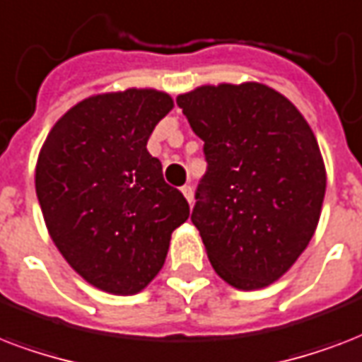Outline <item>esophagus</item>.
<instances>
[{
    "label": "esophagus",
    "instance_id": "esophagus-1",
    "mask_svg": "<svg viewBox=\"0 0 362 362\" xmlns=\"http://www.w3.org/2000/svg\"><path fill=\"white\" fill-rule=\"evenodd\" d=\"M181 192L185 194L187 202H189V204H192V200H194V190H192V187H190V185H185L183 189H181Z\"/></svg>",
    "mask_w": 362,
    "mask_h": 362
}]
</instances>
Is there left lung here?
<instances>
[{"mask_svg": "<svg viewBox=\"0 0 362 362\" xmlns=\"http://www.w3.org/2000/svg\"><path fill=\"white\" fill-rule=\"evenodd\" d=\"M177 105L204 141L207 170L190 221L209 262L232 287L270 285L317 228L327 173L312 128L260 83L200 86Z\"/></svg>", "mask_w": 362, "mask_h": 362, "instance_id": "8db88e82", "label": "left lung"}]
</instances>
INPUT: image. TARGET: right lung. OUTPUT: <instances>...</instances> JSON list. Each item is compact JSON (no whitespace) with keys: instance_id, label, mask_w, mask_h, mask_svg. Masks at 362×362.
Wrapping results in <instances>:
<instances>
[{"instance_id":"1","label":"right lung","mask_w":362,"mask_h":362,"mask_svg":"<svg viewBox=\"0 0 362 362\" xmlns=\"http://www.w3.org/2000/svg\"><path fill=\"white\" fill-rule=\"evenodd\" d=\"M173 107L166 92L128 88L86 98L45 139L35 192L52 242L94 287L136 295L166 260L189 202L149 155L155 126Z\"/></svg>"}]
</instances>
